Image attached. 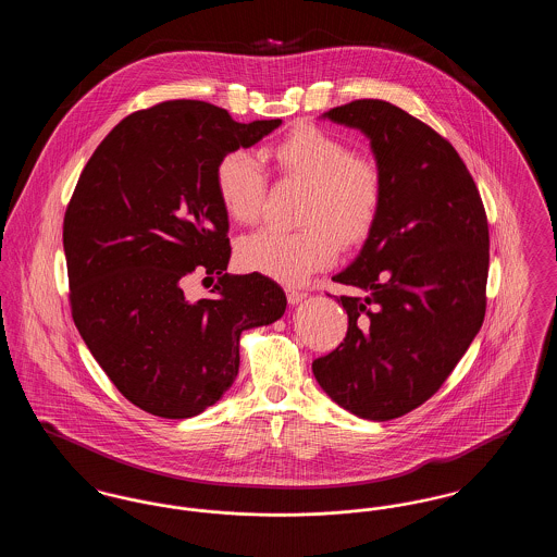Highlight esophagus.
<instances>
[{
    "instance_id": "34e87169",
    "label": "esophagus",
    "mask_w": 557,
    "mask_h": 557,
    "mask_svg": "<svg viewBox=\"0 0 557 557\" xmlns=\"http://www.w3.org/2000/svg\"><path fill=\"white\" fill-rule=\"evenodd\" d=\"M286 296H288L290 305H298L307 294L302 290H296V288H286Z\"/></svg>"
}]
</instances>
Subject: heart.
<instances>
[{
  "label": "heart",
  "instance_id": "b5f03b06",
  "mask_svg": "<svg viewBox=\"0 0 557 557\" xmlns=\"http://www.w3.org/2000/svg\"><path fill=\"white\" fill-rule=\"evenodd\" d=\"M280 175L309 187L296 232L265 227L239 239L238 265L275 282L300 286L338 257V239L355 246L368 238L384 198L380 166L357 157L352 144L315 125H300L265 150ZM214 187L225 214L250 225L265 202V169L248 150L216 162Z\"/></svg>",
  "mask_w": 557,
  "mask_h": 557
}]
</instances>
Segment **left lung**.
Returning a JSON list of instances; mask_svg holds the SVG:
<instances>
[{"mask_svg":"<svg viewBox=\"0 0 557 557\" xmlns=\"http://www.w3.org/2000/svg\"><path fill=\"white\" fill-rule=\"evenodd\" d=\"M366 133L384 198L359 257L334 275L345 343L313 361L327 397L357 418L395 420L432 397L484 321L488 223L449 141L384 100L323 114Z\"/></svg>","mask_w":557,"mask_h":557,"instance_id":"obj_1","label":"left lung"}]
</instances>
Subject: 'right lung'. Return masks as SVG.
Listing matches in <instances>:
<instances>
[{"label":"right lung","mask_w":557,"mask_h":557,"mask_svg":"<svg viewBox=\"0 0 557 557\" xmlns=\"http://www.w3.org/2000/svg\"><path fill=\"white\" fill-rule=\"evenodd\" d=\"M280 125L171 100L125 116L81 173L62 234L73 319L119 393L152 416L186 420L214 405L238 375L242 332L286 311L273 280L225 273L230 221L214 187L221 157ZM196 268L220 284L189 304Z\"/></svg>","instance_id":"right-lung-1"}]
</instances>
